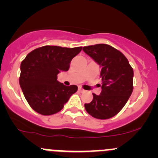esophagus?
I'll return each instance as SVG.
<instances>
[{
    "label": "esophagus",
    "instance_id": "obj_1",
    "mask_svg": "<svg viewBox=\"0 0 158 158\" xmlns=\"http://www.w3.org/2000/svg\"><path fill=\"white\" fill-rule=\"evenodd\" d=\"M79 92H85V91L83 89H82V88H79Z\"/></svg>",
    "mask_w": 158,
    "mask_h": 158
}]
</instances>
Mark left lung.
I'll return each mask as SVG.
<instances>
[{"label": "left lung", "instance_id": "8db88e82", "mask_svg": "<svg viewBox=\"0 0 158 158\" xmlns=\"http://www.w3.org/2000/svg\"><path fill=\"white\" fill-rule=\"evenodd\" d=\"M82 50L101 67L102 92L93 95L85 109L92 117L108 119L121 111L133 91L134 72L122 52L108 44L84 47Z\"/></svg>", "mask_w": 158, "mask_h": 158}]
</instances>
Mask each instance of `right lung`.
I'll return each instance as SVG.
<instances>
[{
	"label": "right lung",
	"instance_id": "right-lung-1",
	"mask_svg": "<svg viewBox=\"0 0 158 158\" xmlns=\"http://www.w3.org/2000/svg\"><path fill=\"white\" fill-rule=\"evenodd\" d=\"M82 48L44 46L31 51L21 62L19 82L35 111L43 115L56 114L76 92V85L66 86L57 80V75L69 70L70 62Z\"/></svg>",
	"mask_w": 158,
	"mask_h": 158
}]
</instances>
